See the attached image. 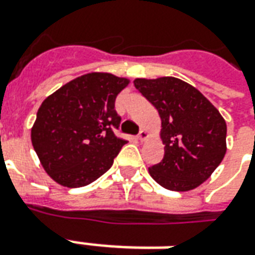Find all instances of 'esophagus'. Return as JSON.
Instances as JSON below:
<instances>
[{"label": "esophagus", "instance_id": "1", "mask_svg": "<svg viewBox=\"0 0 255 255\" xmlns=\"http://www.w3.org/2000/svg\"><path fill=\"white\" fill-rule=\"evenodd\" d=\"M146 138H148V132H146V131H143V129H142V131H139V134L136 135V139L141 142L145 141Z\"/></svg>", "mask_w": 255, "mask_h": 255}]
</instances>
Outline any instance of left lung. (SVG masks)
I'll return each mask as SVG.
<instances>
[{
    "label": "left lung",
    "instance_id": "1",
    "mask_svg": "<svg viewBox=\"0 0 255 255\" xmlns=\"http://www.w3.org/2000/svg\"><path fill=\"white\" fill-rule=\"evenodd\" d=\"M135 88L156 107L164 145L162 162L149 167L152 178L171 191L204 183L226 153V123L198 89L181 79L136 78Z\"/></svg>",
    "mask_w": 255,
    "mask_h": 255
}]
</instances>
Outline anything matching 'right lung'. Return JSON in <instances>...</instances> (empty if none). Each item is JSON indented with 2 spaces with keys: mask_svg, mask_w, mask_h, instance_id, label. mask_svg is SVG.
Masks as SVG:
<instances>
[{
  "mask_svg": "<svg viewBox=\"0 0 255 255\" xmlns=\"http://www.w3.org/2000/svg\"><path fill=\"white\" fill-rule=\"evenodd\" d=\"M127 78L91 72L44 99L32 127V145L41 166L58 184H91L112 167L127 141L114 135L121 117L116 98Z\"/></svg>",
  "mask_w": 255,
  "mask_h": 255,
  "instance_id": "1",
  "label": "right lung"
}]
</instances>
